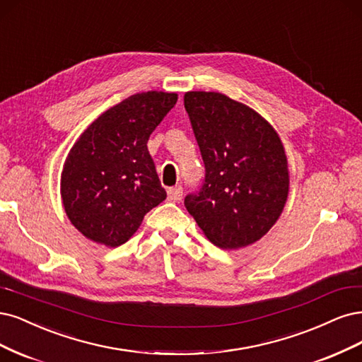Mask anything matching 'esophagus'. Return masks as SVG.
Masks as SVG:
<instances>
[{"label": "esophagus", "instance_id": "esophagus-1", "mask_svg": "<svg viewBox=\"0 0 362 362\" xmlns=\"http://www.w3.org/2000/svg\"><path fill=\"white\" fill-rule=\"evenodd\" d=\"M182 195H183L182 186H176V188L168 189V200H171V202H180Z\"/></svg>", "mask_w": 362, "mask_h": 362}]
</instances>
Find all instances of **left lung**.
<instances>
[{
	"mask_svg": "<svg viewBox=\"0 0 362 362\" xmlns=\"http://www.w3.org/2000/svg\"><path fill=\"white\" fill-rule=\"evenodd\" d=\"M183 100L206 168L185 207L216 247H248L271 230L287 202L281 139L259 112L223 93L188 91Z\"/></svg>",
	"mask_w": 362,
	"mask_h": 362,
	"instance_id": "1",
	"label": "left lung"
}]
</instances>
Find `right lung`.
<instances>
[{
  "instance_id": "1",
  "label": "right lung",
  "mask_w": 362,
  "mask_h": 362,
  "mask_svg": "<svg viewBox=\"0 0 362 362\" xmlns=\"http://www.w3.org/2000/svg\"><path fill=\"white\" fill-rule=\"evenodd\" d=\"M176 102V93H136L99 115L69 151L63 206L87 239L119 247L167 198L147 141Z\"/></svg>"
}]
</instances>
